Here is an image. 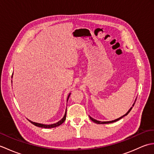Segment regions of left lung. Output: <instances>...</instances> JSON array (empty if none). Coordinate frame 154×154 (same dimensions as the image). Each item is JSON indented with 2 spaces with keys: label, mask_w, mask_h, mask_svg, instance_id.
I'll use <instances>...</instances> for the list:
<instances>
[{
  "label": "left lung",
  "mask_w": 154,
  "mask_h": 154,
  "mask_svg": "<svg viewBox=\"0 0 154 154\" xmlns=\"http://www.w3.org/2000/svg\"><path fill=\"white\" fill-rule=\"evenodd\" d=\"M136 102V101H135ZM134 104H135V103L133 104V105H132V106H134ZM132 107H131L130 108V109H129V110L128 111V112L124 114V115H123V116H122L121 117H120V118H119V119H116V120H111V121H106V122H101V121H99V120H95V119H93L92 117H91L90 116H89V118H90V119L93 121V122H94V123H97V124H110V123H112V122H116V121H118V120H120L121 119H122L123 117H124L125 116H126L130 112V110H132Z\"/></svg>",
  "instance_id": "1"
}]
</instances>
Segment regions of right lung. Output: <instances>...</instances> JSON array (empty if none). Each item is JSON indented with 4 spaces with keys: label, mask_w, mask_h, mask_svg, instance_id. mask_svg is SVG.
<instances>
[{
    "label": "right lung",
    "mask_w": 154,
    "mask_h": 154,
    "mask_svg": "<svg viewBox=\"0 0 154 154\" xmlns=\"http://www.w3.org/2000/svg\"><path fill=\"white\" fill-rule=\"evenodd\" d=\"M13 75V74H12ZM71 93L69 94L68 97H67V101L69 99V97ZM66 112H67V110H65V115L63 116V117L62 118V119L58 121L56 123H54V124H40V123H38V122H32V121L28 120L30 122L33 124L34 125H35V126H38V127H40V128H55V127H57L59 126L60 125H61V124H63L64 122V121L65 120V119H66Z\"/></svg>",
    "instance_id": "add662e5"
}]
</instances>
